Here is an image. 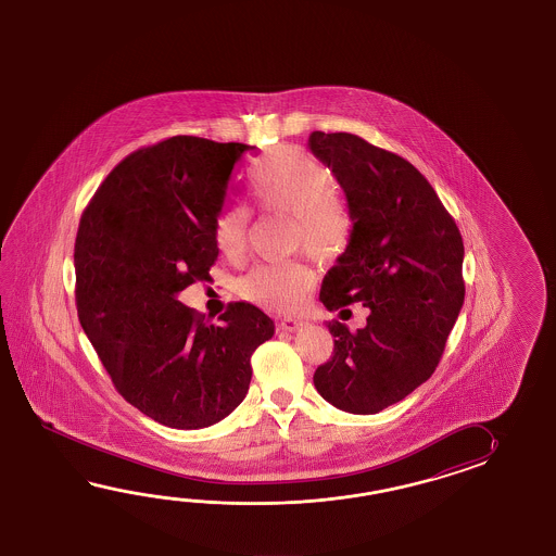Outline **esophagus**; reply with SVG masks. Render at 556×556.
Masks as SVG:
<instances>
[{
  "label": "esophagus",
  "mask_w": 556,
  "mask_h": 556,
  "mask_svg": "<svg viewBox=\"0 0 556 556\" xmlns=\"http://www.w3.org/2000/svg\"><path fill=\"white\" fill-rule=\"evenodd\" d=\"M304 326V321L302 319L295 318H282L278 321V328L282 331H295L300 330Z\"/></svg>",
  "instance_id": "34e87169"
}]
</instances>
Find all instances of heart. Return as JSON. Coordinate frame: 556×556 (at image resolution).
<instances>
[{
	"label": "heart",
	"mask_w": 556,
	"mask_h": 556,
	"mask_svg": "<svg viewBox=\"0 0 556 556\" xmlns=\"http://www.w3.org/2000/svg\"><path fill=\"white\" fill-rule=\"evenodd\" d=\"M250 190L262 213L292 216L294 244L312 261H340L354 238V216L336 194V177L314 154L276 147L249 166ZM214 244L226 261L240 262L250 244V211L230 204L214 218ZM314 274L302 264H261L240 280V294L276 312L304 307Z\"/></svg>",
	"instance_id": "heart-1"
}]
</instances>
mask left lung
Segmentation results:
<instances>
[{"label": "left lung", "instance_id": "obj_1", "mask_svg": "<svg viewBox=\"0 0 556 556\" xmlns=\"http://www.w3.org/2000/svg\"><path fill=\"white\" fill-rule=\"evenodd\" d=\"M354 216V238L319 300L330 312L369 307L362 330L331 319L319 395L348 414H378L431 378L465 300L463 238L438 192L409 161L352 132L309 135ZM343 312V309H342Z\"/></svg>", "mask_w": 556, "mask_h": 556}]
</instances>
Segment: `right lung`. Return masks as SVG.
I'll use <instances>...</instances> for the list:
<instances>
[{"mask_svg":"<svg viewBox=\"0 0 556 556\" xmlns=\"http://www.w3.org/2000/svg\"><path fill=\"white\" fill-rule=\"evenodd\" d=\"M256 147L170 137L123 159L75 238V302L115 390L173 429L214 426L249 393L250 357L274 321L249 302L204 321L178 292L211 278L214 218L240 156Z\"/></svg>","mask_w":556,"mask_h":556,"instance_id":"1","label":"right lung"}]
</instances>
